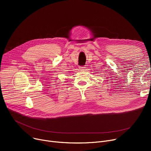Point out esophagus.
Here are the masks:
<instances>
[{"label":"esophagus","instance_id":"esophagus-1","mask_svg":"<svg viewBox=\"0 0 151 151\" xmlns=\"http://www.w3.org/2000/svg\"><path fill=\"white\" fill-rule=\"evenodd\" d=\"M80 68L81 70H86V66H81V67H80Z\"/></svg>","mask_w":151,"mask_h":151}]
</instances>
